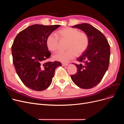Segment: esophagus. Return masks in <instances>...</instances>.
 Here are the masks:
<instances>
[{"label": "esophagus", "mask_w": 124, "mask_h": 124, "mask_svg": "<svg viewBox=\"0 0 124 124\" xmlns=\"http://www.w3.org/2000/svg\"><path fill=\"white\" fill-rule=\"evenodd\" d=\"M62 65L63 66H67L68 65V63H65V62H62Z\"/></svg>", "instance_id": "esophagus-1"}]
</instances>
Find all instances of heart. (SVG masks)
<instances>
[{
    "instance_id": "1",
    "label": "heart",
    "mask_w": 124,
    "mask_h": 124,
    "mask_svg": "<svg viewBox=\"0 0 124 124\" xmlns=\"http://www.w3.org/2000/svg\"><path fill=\"white\" fill-rule=\"evenodd\" d=\"M58 38L68 42L66 45V51L59 52L53 56L55 60L62 62H68L76 57L77 54H82L88 46L89 39L86 33L81 32L75 28L65 27L59 30L57 32V36L52 33L47 36L46 44L50 51H57Z\"/></svg>"
}]
</instances>
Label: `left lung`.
<instances>
[{
	"label": "left lung",
	"mask_w": 124,
	"mask_h": 124,
	"mask_svg": "<svg viewBox=\"0 0 124 124\" xmlns=\"http://www.w3.org/2000/svg\"><path fill=\"white\" fill-rule=\"evenodd\" d=\"M87 35V48L77 61L83 62L78 65L77 73L71 78L78 87L83 89L93 88L98 85L108 69L110 62V46L106 37L99 30L87 23L73 26Z\"/></svg>",
	"instance_id": "obj_1"
}]
</instances>
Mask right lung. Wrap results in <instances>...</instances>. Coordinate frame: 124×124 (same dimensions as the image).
<instances>
[{
	"label": "right lung",
	"mask_w": 124,
	"mask_h": 124,
	"mask_svg": "<svg viewBox=\"0 0 124 124\" xmlns=\"http://www.w3.org/2000/svg\"><path fill=\"white\" fill-rule=\"evenodd\" d=\"M61 25L35 24L19 32L11 47L13 63L23 84L36 91L51 85L55 69L61 62H46L50 57L46 40L47 36Z\"/></svg>",
	"instance_id": "right-lung-1"
}]
</instances>
